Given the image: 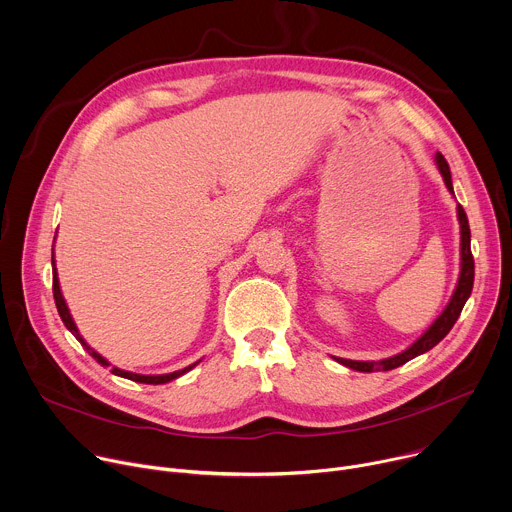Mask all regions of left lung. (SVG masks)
Masks as SVG:
<instances>
[{
  "label": "left lung",
  "instance_id": "8db88e82",
  "mask_svg": "<svg viewBox=\"0 0 512 512\" xmlns=\"http://www.w3.org/2000/svg\"><path fill=\"white\" fill-rule=\"evenodd\" d=\"M436 163H438V169L444 177V183H446L448 191L454 193L450 167H448V161L444 159L442 153L436 155ZM458 222H460V260H462L460 262V278H458L456 290H454L448 306L444 309V313L434 321V325L412 347H407L405 351H401L399 355H393L389 359H383V361H351V359L335 357V361H339L341 365H345L349 369L363 371V373L389 371V369H395V367L407 363L410 359L430 351L432 347H436L450 333V329L454 327V323L458 321V317L464 309V304H466V300L472 292V284H474V258H472V252H470V226H468V218H466V212H464L462 206H458Z\"/></svg>",
  "mask_w": 512,
  "mask_h": 512
}]
</instances>
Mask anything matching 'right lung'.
I'll use <instances>...</instances> for the list:
<instances>
[{
    "instance_id": "add662e5",
    "label": "right lung",
    "mask_w": 512,
    "mask_h": 512,
    "mask_svg": "<svg viewBox=\"0 0 512 512\" xmlns=\"http://www.w3.org/2000/svg\"><path fill=\"white\" fill-rule=\"evenodd\" d=\"M52 292H54V300H56V309H58V315H60V319H62V323L66 325V329L80 341V345L102 365V367H109L111 363L105 359V357H100L94 349H90L88 345H86V341L80 337V333H78V329H76V325H74V321H72V317H70V311H68V306H66V300H64V296H62V292H60V282H58V272H56V266H54V252H52ZM199 361H195L193 365H189V367H185V369H179V371H173V373H167V375H139V373H131V371H123V369H119V367H113L111 371L115 373V375H119V377H125V379H131V381H139V383H149V385H161V383H167V381H173V379H177V377H181L183 373H187V371H191L195 365H197Z\"/></svg>"
}]
</instances>
